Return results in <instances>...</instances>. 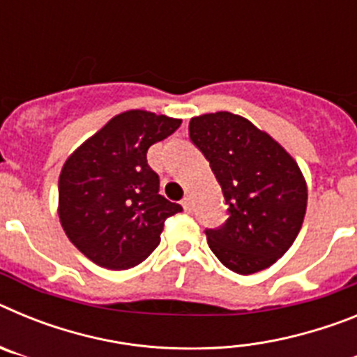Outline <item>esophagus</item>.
Masks as SVG:
<instances>
[{
    "label": "esophagus",
    "mask_w": 357,
    "mask_h": 357,
    "mask_svg": "<svg viewBox=\"0 0 357 357\" xmlns=\"http://www.w3.org/2000/svg\"><path fill=\"white\" fill-rule=\"evenodd\" d=\"M181 204H182V207H184L185 211H191V198H189V197L182 198V202H181Z\"/></svg>",
    "instance_id": "esophagus-1"
}]
</instances>
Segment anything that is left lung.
Listing matches in <instances>:
<instances>
[{
  "label": "left lung",
  "instance_id": "left-lung-1",
  "mask_svg": "<svg viewBox=\"0 0 357 357\" xmlns=\"http://www.w3.org/2000/svg\"><path fill=\"white\" fill-rule=\"evenodd\" d=\"M189 137L222 185L229 218L207 229L220 263L241 275L286 254L301 232L307 185L298 164L266 132L232 112L191 118Z\"/></svg>",
  "mask_w": 357,
  "mask_h": 357
}]
</instances>
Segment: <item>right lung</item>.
<instances>
[{
  "mask_svg": "<svg viewBox=\"0 0 357 357\" xmlns=\"http://www.w3.org/2000/svg\"><path fill=\"white\" fill-rule=\"evenodd\" d=\"M182 119L127 110L66 160L59 178V218L69 241L109 270L143 263L160 243L166 218L178 204L159 195V175L146 151L181 127Z\"/></svg>",
  "mask_w": 357,
  "mask_h": 357,
  "instance_id": "right-lung-1",
  "label": "right lung"
}]
</instances>
